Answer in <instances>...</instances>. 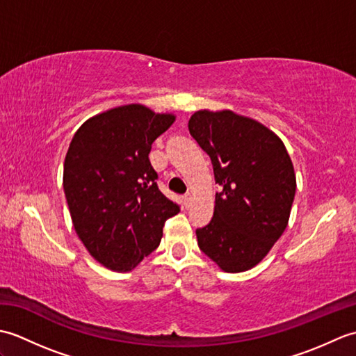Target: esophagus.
I'll return each mask as SVG.
<instances>
[{"mask_svg": "<svg viewBox=\"0 0 356 356\" xmlns=\"http://www.w3.org/2000/svg\"><path fill=\"white\" fill-rule=\"evenodd\" d=\"M193 193H186L185 195H184V200H185V205L186 207H190L191 205V202H193Z\"/></svg>", "mask_w": 356, "mask_h": 356, "instance_id": "34e87169", "label": "esophagus"}]
</instances>
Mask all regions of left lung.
<instances>
[{
    "mask_svg": "<svg viewBox=\"0 0 356 356\" xmlns=\"http://www.w3.org/2000/svg\"><path fill=\"white\" fill-rule=\"evenodd\" d=\"M188 128L222 186L213 220L195 229L199 248L225 272L251 269L289 222L297 188L291 157L274 131L231 110L195 111Z\"/></svg>",
    "mask_w": 356,
    "mask_h": 356,
    "instance_id": "obj_1",
    "label": "left lung"
}]
</instances>
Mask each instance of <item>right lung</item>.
Here are the masks:
<instances>
[{"label":"right lung","instance_id":"add662e5","mask_svg":"<svg viewBox=\"0 0 356 356\" xmlns=\"http://www.w3.org/2000/svg\"><path fill=\"white\" fill-rule=\"evenodd\" d=\"M176 116L128 104L99 113L74 133L64 162V193L78 237L95 260L134 269L161 243L180 208L161 193L148 154Z\"/></svg>","mask_w":356,"mask_h":356}]
</instances>
